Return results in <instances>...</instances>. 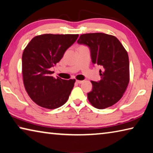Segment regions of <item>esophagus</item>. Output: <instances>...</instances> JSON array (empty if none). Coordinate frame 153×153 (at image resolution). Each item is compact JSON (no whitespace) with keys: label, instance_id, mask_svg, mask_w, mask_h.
Returning <instances> with one entry per match:
<instances>
[{"label":"esophagus","instance_id":"obj_1","mask_svg":"<svg viewBox=\"0 0 153 153\" xmlns=\"http://www.w3.org/2000/svg\"><path fill=\"white\" fill-rule=\"evenodd\" d=\"M83 82L84 81H82V80H76V82L77 84H82V83H83Z\"/></svg>","mask_w":153,"mask_h":153}]
</instances>
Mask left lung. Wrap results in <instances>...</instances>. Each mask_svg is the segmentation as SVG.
Listing matches in <instances>:
<instances>
[{
    "mask_svg": "<svg viewBox=\"0 0 153 153\" xmlns=\"http://www.w3.org/2000/svg\"><path fill=\"white\" fill-rule=\"evenodd\" d=\"M89 47L93 64L102 67L101 79L91 81L88 98L92 106L104 109L115 105L123 97L129 81V63L126 49L117 38L104 33H86L77 40Z\"/></svg>",
    "mask_w": 153,
    "mask_h": 153,
    "instance_id": "left-lung-1",
    "label": "left lung"
}]
</instances>
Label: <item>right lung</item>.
I'll list each match as a JSON object with an SVG mask.
<instances>
[{
	"label": "right lung",
	"instance_id": "obj_1",
	"mask_svg": "<svg viewBox=\"0 0 153 153\" xmlns=\"http://www.w3.org/2000/svg\"><path fill=\"white\" fill-rule=\"evenodd\" d=\"M78 34L46 33L32 38L22 55V74L25 90L40 107L54 109L68 100L76 79L51 76V69L60 61Z\"/></svg>",
	"mask_w": 153,
	"mask_h": 153
}]
</instances>
